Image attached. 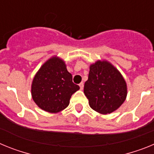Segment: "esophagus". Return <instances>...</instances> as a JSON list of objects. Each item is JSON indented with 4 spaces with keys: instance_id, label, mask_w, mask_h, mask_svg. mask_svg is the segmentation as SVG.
Returning <instances> with one entry per match:
<instances>
[{
    "instance_id": "1",
    "label": "esophagus",
    "mask_w": 154,
    "mask_h": 154,
    "mask_svg": "<svg viewBox=\"0 0 154 154\" xmlns=\"http://www.w3.org/2000/svg\"><path fill=\"white\" fill-rule=\"evenodd\" d=\"M79 87H80V89H81V90H82V89H83V87H84L83 82H81V83L79 84Z\"/></svg>"
}]
</instances>
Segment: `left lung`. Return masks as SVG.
Instances as JSON below:
<instances>
[{"mask_svg": "<svg viewBox=\"0 0 154 154\" xmlns=\"http://www.w3.org/2000/svg\"><path fill=\"white\" fill-rule=\"evenodd\" d=\"M84 93L92 109L108 114L124 103L127 87L123 75L112 64L107 61H97L89 67Z\"/></svg>", "mask_w": 154, "mask_h": 154, "instance_id": "left-lung-1", "label": "left lung"}]
</instances>
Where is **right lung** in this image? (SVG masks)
Returning <instances> with one entry per match:
<instances>
[{"label":"right lung","instance_id":"obj_1","mask_svg":"<svg viewBox=\"0 0 154 154\" xmlns=\"http://www.w3.org/2000/svg\"><path fill=\"white\" fill-rule=\"evenodd\" d=\"M79 89L65 62L55 56L45 62L34 77L31 96L42 109L56 113L69 106L72 95Z\"/></svg>","mask_w":154,"mask_h":154}]
</instances>
